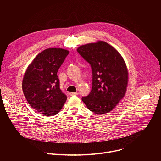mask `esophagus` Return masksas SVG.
Masks as SVG:
<instances>
[{
  "label": "esophagus",
  "instance_id": "34e87169",
  "mask_svg": "<svg viewBox=\"0 0 161 161\" xmlns=\"http://www.w3.org/2000/svg\"><path fill=\"white\" fill-rule=\"evenodd\" d=\"M69 94L71 96H76V95L78 94V92H69Z\"/></svg>",
  "mask_w": 161,
  "mask_h": 161
}]
</instances>
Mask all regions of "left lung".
<instances>
[{
	"label": "left lung",
	"mask_w": 161,
	"mask_h": 161,
	"mask_svg": "<svg viewBox=\"0 0 161 161\" xmlns=\"http://www.w3.org/2000/svg\"><path fill=\"white\" fill-rule=\"evenodd\" d=\"M78 53L90 64V93L82 97L87 108L97 114L111 111L125 96L128 83L125 63L117 50L104 41L82 45Z\"/></svg>",
	"instance_id": "obj_1"
}]
</instances>
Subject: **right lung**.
<instances>
[{
	"label": "right lung",
	"mask_w": 161,
	"mask_h": 161,
	"mask_svg": "<svg viewBox=\"0 0 161 161\" xmlns=\"http://www.w3.org/2000/svg\"><path fill=\"white\" fill-rule=\"evenodd\" d=\"M69 53L62 48L46 49L35 57L25 73L24 96L33 109L45 116L55 115L67 100L57 72Z\"/></svg>",
	"instance_id": "right-lung-1"
}]
</instances>
